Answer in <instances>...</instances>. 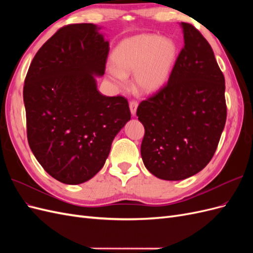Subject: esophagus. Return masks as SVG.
I'll return each instance as SVG.
<instances>
[{
    "mask_svg": "<svg viewBox=\"0 0 253 253\" xmlns=\"http://www.w3.org/2000/svg\"><path fill=\"white\" fill-rule=\"evenodd\" d=\"M137 106H138V103H137V101H134V100L129 101V111H131L132 116H135V115H136Z\"/></svg>",
    "mask_w": 253,
    "mask_h": 253,
    "instance_id": "1",
    "label": "esophagus"
}]
</instances>
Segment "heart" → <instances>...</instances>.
<instances>
[{
  "label": "heart",
  "instance_id": "heart-1",
  "mask_svg": "<svg viewBox=\"0 0 253 253\" xmlns=\"http://www.w3.org/2000/svg\"><path fill=\"white\" fill-rule=\"evenodd\" d=\"M177 57V46L167 37L142 34L121 41L112 53L114 67L108 68L109 79L118 87L126 85L133 75L136 89L153 94L164 87Z\"/></svg>",
  "mask_w": 253,
  "mask_h": 253
}]
</instances>
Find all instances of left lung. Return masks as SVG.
<instances>
[{
	"label": "left lung",
	"mask_w": 253,
	"mask_h": 253,
	"mask_svg": "<svg viewBox=\"0 0 253 253\" xmlns=\"http://www.w3.org/2000/svg\"><path fill=\"white\" fill-rule=\"evenodd\" d=\"M168 83L137 109L144 126L141 157L156 177L181 180L209 164L227 118L225 78L212 47L189 23Z\"/></svg>",
	"instance_id": "obj_1"
}]
</instances>
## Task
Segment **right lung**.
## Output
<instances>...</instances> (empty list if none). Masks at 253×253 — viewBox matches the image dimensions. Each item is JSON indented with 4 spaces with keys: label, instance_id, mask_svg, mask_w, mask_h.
<instances>
[{
    "label": "right lung",
    "instance_id": "obj_1",
    "mask_svg": "<svg viewBox=\"0 0 253 253\" xmlns=\"http://www.w3.org/2000/svg\"><path fill=\"white\" fill-rule=\"evenodd\" d=\"M100 29L91 23L60 28L36 53L24 82L29 147L43 169L66 185L102 169L115 136L131 119L125 97L97 88L110 50Z\"/></svg>",
    "mask_w": 253,
    "mask_h": 253
}]
</instances>
